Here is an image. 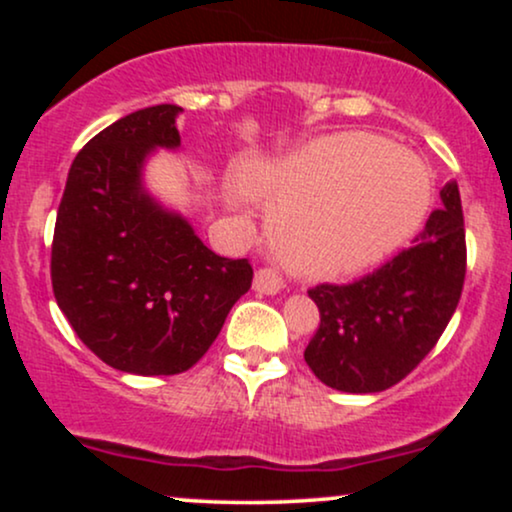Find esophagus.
I'll use <instances>...</instances> for the list:
<instances>
[{
    "instance_id": "esophagus-1",
    "label": "esophagus",
    "mask_w": 512,
    "mask_h": 512,
    "mask_svg": "<svg viewBox=\"0 0 512 512\" xmlns=\"http://www.w3.org/2000/svg\"><path fill=\"white\" fill-rule=\"evenodd\" d=\"M252 289L257 293H267V296H274L284 289V279L276 272L274 267H260L255 272V281H252Z\"/></svg>"
}]
</instances>
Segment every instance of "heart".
Wrapping results in <instances>:
<instances>
[{"mask_svg":"<svg viewBox=\"0 0 512 512\" xmlns=\"http://www.w3.org/2000/svg\"><path fill=\"white\" fill-rule=\"evenodd\" d=\"M276 211L281 255L303 276L339 279L370 267L424 221L431 182L414 154L373 134H337L248 175Z\"/></svg>","mask_w":512,"mask_h":512,"instance_id":"heart-1","label":"heart"}]
</instances>
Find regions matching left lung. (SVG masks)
Instances as JSON below:
<instances>
[{"instance_id":"8db88e82","label":"left lung","mask_w":512,"mask_h":512,"mask_svg":"<svg viewBox=\"0 0 512 512\" xmlns=\"http://www.w3.org/2000/svg\"><path fill=\"white\" fill-rule=\"evenodd\" d=\"M414 245L354 284L308 291L320 327L305 363L327 387L354 395L383 392L424 361L448 327L467 272L464 216L457 182L440 190Z\"/></svg>"}]
</instances>
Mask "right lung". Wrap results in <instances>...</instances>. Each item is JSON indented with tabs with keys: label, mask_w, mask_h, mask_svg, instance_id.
<instances>
[{
	"label": "right lung",
	"mask_w": 512,
	"mask_h": 512,
	"mask_svg": "<svg viewBox=\"0 0 512 512\" xmlns=\"http://www.w3.org/2000/svg\"><path fill=\"white\" fill-rule=\"evenodd\" d=\"M178 105L120 117L74 158L57 209V305L103 363L134 375L192 368L252 284L248 260L211 252L144 187L154 149H178Z\"/></svg>",
	"instance_id": "add662e5"
}]
</instances>
